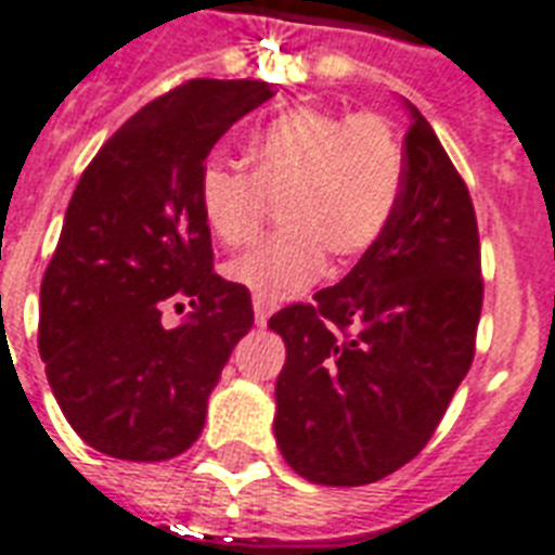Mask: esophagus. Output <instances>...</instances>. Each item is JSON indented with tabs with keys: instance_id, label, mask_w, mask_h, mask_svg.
Here are the masks:
<instances>
[{
	"instance_id": "esophagus-1",
	"label": "esophagus",
	"mask_w": 555,
	"mask_h": 555,
	"mask_svg": "<svg viewBox=\"0 0 555 555\" xmlns=\"http://www.w3.org/2000/svg\"><path fill=\"white\" fill-rule=\"evenodd\" d=\"M276 305L270 302V299H261V296H253V313H256V325H264L270 320V313H273Z\"/></svg>"
}]
</instances>
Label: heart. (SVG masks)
I'll use <instances>...</instances> for the list:
<instances>
[{
    "instance_id": "b5f03b06",
    "label": "heart",
    "mask_w": 555,
    "mask_h": 555,
    "mask_svg": "<svg viewBox=\"0 0 555 555\" xmlns=\"http://www.w3.org/2000/svg\"><path fill=\"white\" fill-rule=\"evenodd\" d=\"M250 178L209 167L201 176V218L227 247L250 244L282 204L287 230L227 261L233 285L287 299L313 285L325 253L346 264L386 230L403 184V150L383 115H339L294 106L247 143Z\"/></svg>"
}]
</instances>
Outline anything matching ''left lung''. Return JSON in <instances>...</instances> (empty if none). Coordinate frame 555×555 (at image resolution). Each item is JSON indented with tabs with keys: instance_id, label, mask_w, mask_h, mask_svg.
I'll list each match as a JSON object with an SVG mask.
<instances>
[{
	"instance_id": "left-lung-1",
	"label": "left lung",
	"mask_w": 555,
	"mask_h": 555,
	"mask_svg": "<svg viewBox=\"0 0 555 555\" xmlns=\"http://www.w3.org/2000/svg\"><path fill=\"white\" fill-rule=\"evenodd\" d=\"M403 106L412 124L386 230L339 285L268 322L287 348L273 435L313 483L363 487L409 464L473 365L483 302L473 198L429 120Z\"/></svg>"
}]
</instances>
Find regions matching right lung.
Returning a JSON list of instances; mask_svg holds the SVG:
<instances>
[{
  "mask_svg": "<svg viewBox=\"0 0 555 555\" xmlns=\"http://www.w3.org/2000/svg\"><path fill=\"white\" fill-rule=\"evenodd\" d=\"M276 94L261 80H190L94 155L39 287V357L65 421L120 461H169L198 440L209 391L250 331L244 287L212 273L204 160ZM193 313L164 330V304Z\"/></svg>",
  "mask_w": 555,
  "mask_h": 555,
  "instance_id": "right-lung-1",
  "label": "right lung"
}]
</instances>
